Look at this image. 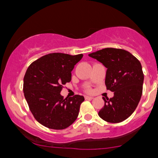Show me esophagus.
<instances>
[{
  "label": "esophagus",
  "instance_id": "1",
  "mask_svg": "<svg viewBox=\"0 0 158 158\" xmlns=\"http://www.w3.org/2000/svg\"><path fill=\"white\" fill-rule=\"evenodd\" d=\"M93 98H94V97H91V96H85V99H86V100H92Z\"/></svg>",
  "mask_w": 158,
  "mask_h": 158
}]
</instances>
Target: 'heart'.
I'll list each match as a JSON object with an SVG mask.
<instances>
[{
	"mask_svg": "<svg viewBox=\"0 0 158 158\" xmlns=\"http://www.w3.org/2000/svg\"><path fill=\"white\" fill-rule=\"evenodd\" d=\"M87 91H89V89H87Z\"/></svg>",
	"mask_w": 158,
	"mask_h": 158,
	"instance_id": "obj_1",
	"label": "heart"
}]
</instances>
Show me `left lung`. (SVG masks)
Listing matches in <instances>:
<instances>
[{"label": "left lung", "mask_w": 158, "mask_h": 158, "mask_svg": "<svg viewBox=\"0 0 158 158\" xmlns=\"http://www.w3.org/2000/svg\"><path fill=\"white\" fill-rule=\"evenodd\" d=\"M106 68L105 85L114 92L100 110V117L110 123H118L129 117L136 108L143 93L144 76L140 62L129 51L104 48L89 54Z\"/></svg>", "instance_id": "left-lung-1"}]
</instances>
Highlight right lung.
I'll use <instances>...</instances> for the list:
<instances>
[{
	"label": "right lung",
	"mask_w": 158,
	"mask_h": 158,
	"mask_svg": "<svg viewBox=\"0 0 158 158\" xmlns=\"http://www.w3.org/2000/svg\"><path fill=\"white\" fill-rule=\"evenodd\" d=\"M82 56L48 54L33 61L26 70L23 79L25 98L35 119L48 129H66L79 115L83 96L64 99L60 93L71 81V72Z\"/></svg>",
	"instance_id": "1"
}]
</instances>
